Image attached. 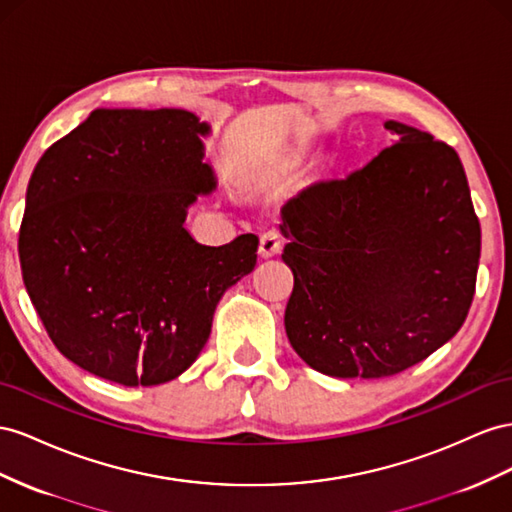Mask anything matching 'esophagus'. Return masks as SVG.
<instances>
[{"label": "esophagus", "mask_w": 512, "mask_h": 512, "mask_svg": "<svg viewBox=\"0 0 512 512\" xmlns=\"http://www.w3.org/2000/svg\"><path fill=\"white\" fill-rule=\"evenodd\" d=\"M258 250H260V256H262V258H271V256H275V254H280V250H282V237H280V232H278V230H267L265 234H262Z\"/></svg>", "instance_id": "34e87169"}]
</instances>
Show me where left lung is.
I'll return each instance as SVG.
<instances>
[{
	"label": "left lung",
	"mask_w": 512,
	"mask_h": 512,
	"mask_svg": "<svg viewBox=\"0 0 512 512\" xmlns=\"http://www.w3.org/2000/svg\"><path fill=\"white\" fill-rule=\"evenodd\" d=\"M400 140L282 206L293 271L284 325L329 377L379 379L461 329L476 290L480 222L457 150L388 120Z\"/></svg>",
	"instance_id": "8db88e82"
}]
</instances>
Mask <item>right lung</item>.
Masks as SVG:
<instances>
[{"instance_id": "add662e5", "label": "right lung", "mask_w": 512, "mask_h": 512, "mask_svg": "<svg viewBox=\"0 0 512 512\" xmlns=\"http://www.w3.org/2000/svg\"><path fill=\"white\" fill-rule=\"evenodd\" d=\"M209 127L185 109H94L36 163L19 230L23 284L66 359L120 385L185 372L217 301L256 267V234L209 247L187 206L215 187Z\"/></svg>"}]
</instances>
